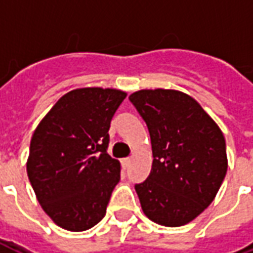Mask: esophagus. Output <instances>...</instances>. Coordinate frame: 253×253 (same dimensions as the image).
Listing matches in <instances>:
<instances>
[{"mask_svg": "<svg viewBox=\"0 0 253 253\" xmlns=\"http://www.w3.org/2000/svg\"><path fill=\"white\" fill-rule=\"evenodd\" d=\"M130 163H131V159H130V157H127V159L122 160V165H123V168H125V169H127V168H128Z\"/></svg>", "mask_w": 253, "mask_h": 253, "instance_id": "obj_1", "label": "esophagus"}]
</instances>
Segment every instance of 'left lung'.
I'll use <instances>...</instances> for the list:
<instances>
[{"label":"left lung","instance_id":"left-lung-1","mask_svg":"<svg viewBox=\"0 0 253 253\" xmlns=\"http://www.w3.org/2000/svg\"><path fill=\"white\" fill-rule=\"evenodd\" d=\"M130 101L146 122L153 164L137 184L143 214L163 226H183L214 201L228 170L221 128L201 104L175 89H141Z\"/></svg>","mask_w":253,"mask_h":253}]
</instances>
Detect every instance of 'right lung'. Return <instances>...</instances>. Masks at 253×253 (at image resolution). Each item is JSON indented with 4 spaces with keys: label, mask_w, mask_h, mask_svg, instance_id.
Listing matches in <instances>:
<instances>
[{
    "label": "right lung",
    "mask_w": 253,
    "mask_h": 253,
    "mask_svg": "<svg viewBox=\"0 0 253 253\" xmlns=\"http://www.w3.org/2000/svg\"><path fill=\"white\" fill-rule=\"evenodd\" d=\"M126 96L114 88L73 89L35 128L27 173L42 209L59 228L84 232L105 215L121 179V163L107 153L108 130Z\"/></svg>",
    "instance_id": "add662e5"
}]
</instances>
